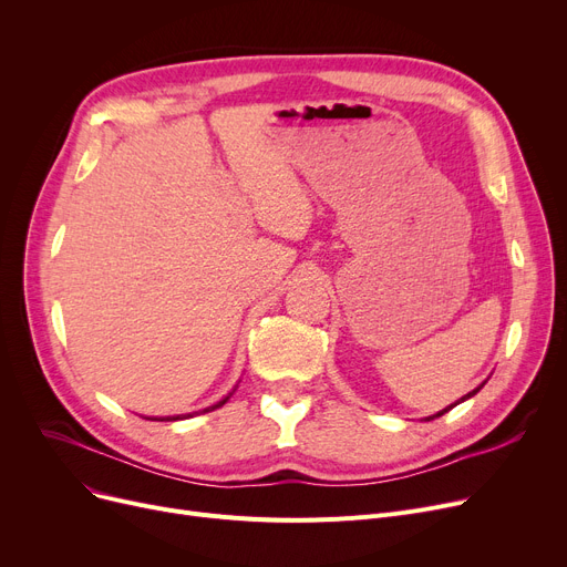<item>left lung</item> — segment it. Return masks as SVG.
<instances>
[{
    "label": "left lung",
    "mask_w": 567,
    "mask_h": 567,
    "mask_svg": "<svg viewBox=\"0 0 567 567\" xmlns=\"http://www.w3.org/2000/svg\"><path fill=\"white\" fill-rule=\"evenodd\" d=\"M483 385H485V383H481V385H478V389H475V391H471V393H468V395H464V398H462V400H460V402H464V400H468V398H473V395H475V393H478V391H481V389H483ZM460 402H455V404H451V406H445V409H443V411H439V413H434V415H430V419H427V421H432V419H439V415H443V413H449V411H451V409H453V406H457V404H460Z\"/></svg>",
    "instance_id": "left-lung-1"
}]
</instances>
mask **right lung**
<instances>
[{
  "label": "right lung",
  "mask_w": 567,
  "mask_h": 567,
  "mask_svg": "<svg viewBox=\"0 0 567 567\" xmlns=\"http://www.w3.org/2000/svg\"><path fill=\"white\" fill-rule=\"evenodd\" d=\"M234 395V391L229 393V395H225L220 402H216V404H212V406H206V409H202V411H195V413H206V411H214V409H218V406H223L229 398ZM195 413H186V415H167V419H148V421H182V419H193Z\"/></svg>",
  "instance_id": "add662e5"
}]
</instances>
